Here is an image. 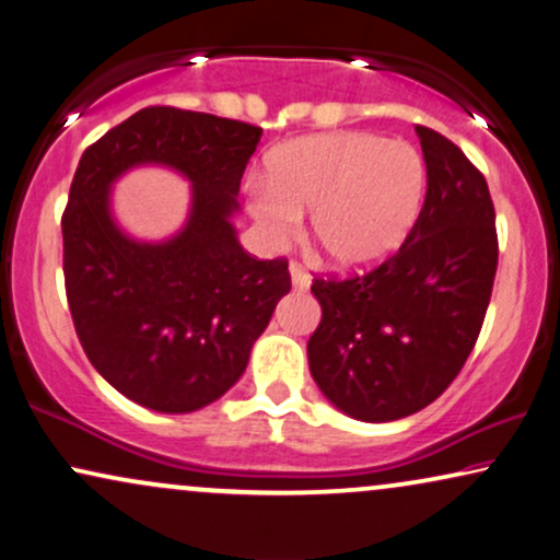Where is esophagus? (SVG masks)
<instances>
[{
  "label": "esophagus",
  "instance_id": "34e87169",
  "mask_svg": "<svg viewBox=\"0 0 560 560\" xmlns=\"http://www.w3.org/2000/svg\"><path fill=\"white\" fill-rule=\"evenodd\" d=\"M289 273H292V287L294 289H310L312 279L300 264H289Z\"/></svg>",
  "mask_w": 560,
  "mask_h": 560
}]
</instances>
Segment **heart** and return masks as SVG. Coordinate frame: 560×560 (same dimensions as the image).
Returning a JSON list of instances; mask_svg holds the SVG:
<instances>
[{
    "label": "heart",
    "instance_id": "b5f03b06",
    "mask_svg": "<svg viewBox=\"0 0 560 560\" xmlns=\"http://www.w3.org/2000/svg\"><path fill=\"white\" fill-rule=\"evenodd\" d=\"M424 197V163L412 145L371 132L296 138L268 155V182L248 189V212L271 245L300 233L340 271H366L405 243Z\"/></svg>",
    "mask_w": 560,
    "mask_h": 560
}]
</instances>
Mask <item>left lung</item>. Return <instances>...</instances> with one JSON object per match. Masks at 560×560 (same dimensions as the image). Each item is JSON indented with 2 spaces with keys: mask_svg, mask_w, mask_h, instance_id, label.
Wrapping results in <instances>:
<instances>
[{
  "mask_svg": "<svg viewBox=\"0 0 560 560\" xmlns=\"http://www.w3.org/2000/svg\"><path fill=\"white\" fill-rule=\"evenodd\" d=\"M428 191L401 248L374 271L315 279L323 307L310 371L340 412L392 422L448 389L481 332L497 273L487 178L441 132L417 125Z\"/></svg>",
  "mask_w": 560,
  "mask_h": 560,
  "instance_id": "left-lung-1",
  "label": "left lung"
}]
</instances>
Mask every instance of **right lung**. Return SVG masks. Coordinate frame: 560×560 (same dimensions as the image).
Returning a JSON list of instances; mask_svg holds the SVG:
<instances>
[{"instance_id":"1","label":"right lung","mask_w":560,"mask_h":560,"mask_svg":"<svg viewBox=\"0 0 560 560\" xmlns=\"http://www.w3.org/2000/svg\"><path fill=\"white\" fill-rule=\"evenodd\" d=\"M260 136L237 119L145 107L89 145L73 174L61 220L73 327L92 366L153 412L220 399L292 289L287 260L248 256L233 225ZM140 165L192 184L187 222L163 242L132 238L110 212V186Z\"/></svg>"}]
</instances>
